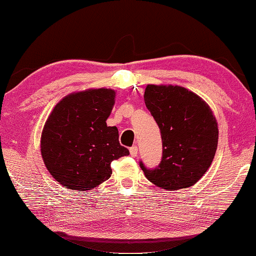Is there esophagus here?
I'll return each mask as SVG.
<instances>
[{
  "label": "esophagus",
  "mask_w": 256,
  "mask_h": 256,
  "mask_svg": "<svg viewBox=\"0 0 256 256\" xmlns=\"http://www.w3.org/2000/svg\"><path fill=\"white\" fill-rule=\"evenodd\" d=\"M130 154H131L132 157H136L138 155V147H136V146H133V147L130 148Z\"/></svg>",
  "instance_id": "esophagus-1"
}]
</instances>
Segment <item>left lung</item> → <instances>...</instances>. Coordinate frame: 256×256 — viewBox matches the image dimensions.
I'll use <instances>...</instances> for the list:
<instances>
[{
	"mask_svg": "<svg viewBox=\"0 0 256 256\" xmlns=\"http://www.w3.org/2000/svg\"><path fill=\"white\" fill-rule=\"evenodd\" d=\"M144 104L160 130L163 156L160 165L142 168L147 179L166 190L192 186L212 164L218 130L208 104L178 85H147Z\"/></svg>",
	"mask_w": 256,
	"mask_h": 256,
	"instance_id": "1",
	"label": "left lung"
}]
</instances>
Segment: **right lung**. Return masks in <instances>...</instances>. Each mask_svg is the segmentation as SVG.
<instances>
[{
	"mask_svg": "<svg viewBox=\"0 0 256 256\" xmlns=\"http://www.w3.org/2000/svg\"><path fill=\"white\" fill-rule=\"evenodd\" d=\"M112 88L70 93L56 104L44 125L40 154L48 171L72 190H92L112 174L110 164L128 149L106 120L115 104Z\"/></svg>",
	"mask_w": 256,
	"mask_h": 256,
	"instance_id": "obj_1",
	"label": "right lung"
}]
</instances>
